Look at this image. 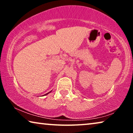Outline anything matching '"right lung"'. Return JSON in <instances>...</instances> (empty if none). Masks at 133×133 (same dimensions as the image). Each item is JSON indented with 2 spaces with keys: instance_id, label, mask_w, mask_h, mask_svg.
<instances>
[{
  "instance_id": "obj_1",
  "label": "right lung",
  "mask_w": 133,
  "mask_h": 133,
  "mask_svg": "<svg viewBox=\"0 0 133 133\" xmlns=\"http://www.w3.org/2000/svg\"><path fill=\"white\" fill-rule=\"evenodd\" d=\"M50 92H51V91H50ZM50 92H48V93H46V94H45V95H46V94H48V93H50Z\"/></svg>"
}]
</instances>
